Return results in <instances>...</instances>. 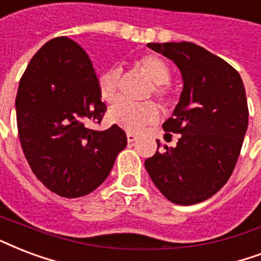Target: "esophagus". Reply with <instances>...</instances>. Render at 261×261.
Segmentation results:
<instances>
[{"label":"esophagus","mask_w":261,"mask_h":261,"mask_svg":"<svg viewBox=\"0 0 261 261\" xmlns=\"http://www.w3.org/2000/svg\"><path fill=\"white\" fill-rule=\"evenodd\" d=\"M137 138H138V135L134 134V133H127V141L128 142H134V141H137Z\"/></svg>","instance_id":"obj_1"}]
</instances>
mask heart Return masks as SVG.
Instances as JSON below:
<instances>
[{
  "instance_id": "obj_1",
  "label": "heart",
  "mask_w": 261,
  "mask_h": 261,
  "mask_svg": "<svg viewBox=\"0 0 261 261\" xmlns=\"http://www.w3.org/2000/svg\"><path fill=\"white\" fill-rule=\"evenodd\" d=\"M139 68L148 73L153 82L149 89L148 97L152 95L159 101L163 108H168L175 101V91L170 85L171 67L166 60L157 55H144L137 60ZM122 71L119 68L109 69L99 73L98 93L107 102H113L119 93ZM157 107L152 101L131 102L127 99H119L111 107L108 119L112 123L123 127L127 131H139L145 124L152 123L157 117Z\"/></svg>"
}]
</instances>
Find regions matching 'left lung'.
<instances>
[{"label": "left lung", "instance_id": "8db88e82", "mask_svg": "<svg viewBox=\"0 0 261 261\" xmlns=\"http://www.w3.org/2000/svg\"><path fill=\"white\" fill-rule=\"evenodd\" d=\"M178 65L184 91L163 124L175 148L164 146L145 160L162 194L178 205L208 200L223 188L237 164L248 128L249 109L240 73L216 55L193 42L148 43Z\"/></svg>", "mask_w": 261, "mask_h": 261}]
</instances>
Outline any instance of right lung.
Returning <instances> with one entry per match:
<instances>
[{"label": "right lung", "mask_w": 261, "mask_h": 261, "mask_svg": "<svg viewBox=\"0 0 261 261\" xmlns=\"http://www.w3.org/2000/svg\"><path fill=\"white\" fill-rule=\"evenodd\" d=\"M105 112L98 77L81 45L59 37L34 55L20 79L16 120L25 159L50 192L76 198L107 179L127 137L116 124L87 127L99 124Z\"/></svg>", "instance_id": "1"}]
</instances>
